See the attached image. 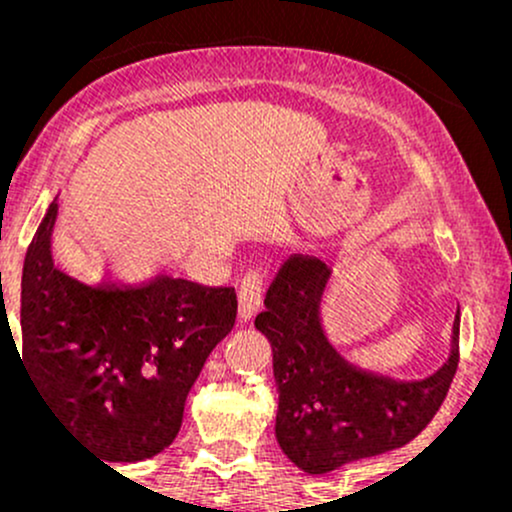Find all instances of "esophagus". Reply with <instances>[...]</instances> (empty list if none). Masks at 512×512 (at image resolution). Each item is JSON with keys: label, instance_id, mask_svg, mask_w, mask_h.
<instances>
[{"label": "esophagus", "instance_id": "obj_1", "mask_svg": "<svg viewBox=\"0 0 512 512\" xmlns=\"http://www.w3.org/2000/svg\"><path fill=\"white\" fill-rule=\"evenodd\" d=\"M262 296H264L262 269H248V274L240 279V289H238V315H240V320L248 322L257 313H260Z\"/></svg>", "mask_w": 512, "mask_h": 512}]
</instances>
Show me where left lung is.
<instances>
[{
    "instance_id": "1",
    "label": "left lung",
    "mask_w": 512,
    "mask_h": 512,
    "mask_svg": "<svg viewBox=\"0 0 512 512\" xmlns=\"http://www.w3.org/2000/svg\"><path fill=\"white\" fill-rule=\"evenodd\" d=\"M330 269L308 255L281 264L255 327L272 344L279 390L276 440L308 474L383 455L419 436L448 397L460 363V308L448 361L424 380H392L351 366L322 330Z\"/></svg>"
}]
</instances>
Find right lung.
Instances as JSON below:
<instances>
[{
    "label": "right lung",
    "instance_id": "right-lung-1",
    "mask_svg": "<svg viewBox=\"0 0 512 512\" xmlns=\"http://www.w3.org/2000/svg\"><path fill=\"white\" fill-rule=\"evenodd\" d=\"M55 219L52 202L23 260L21 361L52 414L101 460H149L178 436L190 387L236 325V291L173 276L81 284L52 260Z\"/></svg>",
    "mask_w": 512,
    "mask_h": 512
}]
</instances>
